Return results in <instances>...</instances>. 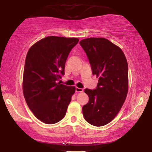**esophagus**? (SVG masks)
I'll list each match as a JSON object with an SVG mask.
<instances>
[{
	"instance_id": "obj_1",
	"label": "esophagus",
	"mask_w": 152,
	"mask_h": 152,
	"mask_svg": "<svg viewBox=\"0 0 152 152\" xmlns=\"http://www.w3.org/2000/svg\"><path fill=\"white\" fill-rule=\"evenodd\" d=\"M75 91L77 93H82L84 90H83L82 88H77V87H76L75 88Z\"/></svg>"
}]
</instances>
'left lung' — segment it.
Instances as JSON below:
<instances>
[{"mask_svg": "<svg viewBox=\"0 0 152 152\" xmlns=\"http://www.w3.org/2000/svg\"><path fill=\"white\" fill-rule=\"evenodd\" d=\"M80 44L99 78L96 89L84 90L89 100L82 107L83 115L93 126L106 125L117 115L127 95V61L121 48L105 38L84 39Z\"/></svg>", "mask_w": 152, "mask_h": 152, "instance_id": "left-lung-1", "label": "left lung"}]
</instances>
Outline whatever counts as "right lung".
Segmentation results:
<instances>
[{
  "instance_id": "add662e5",
  "label": "right lung",
  "mask_w": 152,
  "mask_h": 152,
  "mask_svg": "<svg viewBox=\"0 0 152 152\" xmlns=\"http://www.w3.org/2000/svg\"><path fill=\"white\" fill-rule=\"evenodd\" d=\"M79 39L50 36L29 49L23 77V92L29 109L41 122L57 123L63 119L75 87L57 81L64 75L70 50Z\"/></svg>"
}]
</instances>
